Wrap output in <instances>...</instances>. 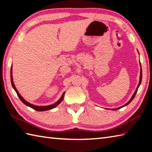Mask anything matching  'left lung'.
Returning a JSON list of instances; mask_svg holds the SVG:
<instances>
[{
  "mask_svg": "<svg viewBox=\"0 0 152 152\" xmlns=\"http://www.w3.org/2000/svg\"><path fill=\"white\" fill-rule=\"evenodd\" d=\"M140 67H141V64H140ZM142 68H140V80H139V83H138V86H137V89H136V90H135V91H134V94L133 95V96H132V97L131 98V99L129 100V101L127 103H126L125 104H124V106H120V107H119V108H112V109H111V110H118V109H119V108H123V107H124V106H127V105H128L129 104V103L133 101V99L134 98V96H135V95H136V93H137V91H138V88H139V86H140V83H141V82H142Z\"/></svg>",
  "mask_w": 152,
  "mask_h": 152,
  "instance_id": "obj_1",
  "label": "left lung"
}]
</instances>
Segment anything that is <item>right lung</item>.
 Here are the masks:
<instances>
[{"label": "right lung", "instance_id": "obj_1", "mask_svg": "<svg viewBox=\"0 0 152 152\" xmlns=\"http://www.w3.org/2000/svg\"><path fill=\"white\" fill-rule=\"evenodd\" d=\"M10 79H11V83H12V86L13 87V88L14 89V90L15 91L16 93H17L18 96H19V98L20 99L21 101H22V102H23L24 104L27 106H29V107L32 108L33 109L37 111H39V112H41V111H46V110H51V109H53L54 108H56L57 106L59 105L60 103L63 101V100L64 99V93H65V92H64L63 93L62 96H61V98L59 99V101H57L56 103H54V104H51V105H48V106H36V105H34L33 104H31L30 102H27V101H25V100L22 97V96L19 94L18 91L17 90V89L15 88V86L14 85V82H13V77H12V65L11 66V70H10Z\"/></svg>", "mask_w": 152, "mask_h": 152}]
</instances>
